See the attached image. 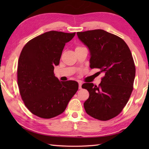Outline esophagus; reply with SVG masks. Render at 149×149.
I'll return each mask as SVG.
<instances>
[{"label": "esophagus", "instance_id": "esophagus-1", "mask_svg": "<svg viewBox=\"0 0 149 149\" xmlns=\"http://www.w3.org/2000/svg\"><path fill=\"white\" fill-rule=\"evenodd\" d=\"M81 88H82V83L81 82H79V89H81Z\"/></svg>", "mask_w": 149, "mask_h": 149}]
</instances>
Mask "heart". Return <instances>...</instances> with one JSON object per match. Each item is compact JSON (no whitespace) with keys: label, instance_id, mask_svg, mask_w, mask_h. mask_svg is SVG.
Listing matches in <instances>:
<instances>
[{"label":"heart","instance_id":"b5f03b06","mask_svg":"<svg viewBox=\"0 0 149 149\" xmlns=\"http://www.w3.org/2000/svg\"><path fill=\"white\" fill-rule=\"evenodd\" d=\"M77 48H79V47H77ZM77 48H76V49H77Z\"/></svg>","mask_w":149,"mask_h":149}]
</instances>
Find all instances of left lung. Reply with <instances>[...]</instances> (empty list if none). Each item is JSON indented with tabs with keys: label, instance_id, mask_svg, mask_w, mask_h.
Returning a JSON list of instances; mask_svg holds the SVG:
<instances>
[{
	"label": "left lung",
	"instance_id": "left-lung-1",
	"mask_svg": "<svg viewBox=\"0 0 149 149\" xmlns=\"http://www.w3.org/2000/svg\"><path fill=\"white\" fill-rule=\"evenodd\" d=\"M77 34L89 49L90 68H99L104 74L99 86L82 85L90 94L84 109L94 118L110 120L122 111L133 90L136 68L131 50L122 38L102 29Z\"/></svg>",
	"mask_w": 149,
	"mask_h": 149
}]
</instances>
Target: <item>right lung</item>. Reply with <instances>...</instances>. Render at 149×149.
Here are the masks:
<instances>
[{
  "label": "right lung",
  "mask_w": 149,
  "mask_h": 149,
  "mask_svg": "<svg viewBox=\"0 0 149 149\" xmlns=\"http://www.w3.org/2000/svg\"><path fill=\"white\" fill-rule=\"evenodd\" d=\"M75 34L49 31L30 40L22 49L18 85L25 106L34 115L51 118L60 115L78 90L77 82L59 81L54 74L65 43Z\"/></svg>",
  "instance_id": "add662e5"
}]
</instances>
